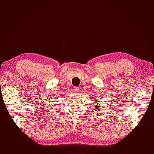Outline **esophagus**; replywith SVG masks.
<instances>
[{"label":"esophagus","mask_w":154,"mask_h":154,"mask_svg":"<svg viewBox=\"0 0 154 154\" xmlns=\"http://www.w3.org/2000/svg\"><path fill=\"white\" fill-rule=\"evenodd\" d=\"M79 88L78 87H76V88H75V92H78L79 91Z\"/></svg>","instance_id":"1"}]
</instances>
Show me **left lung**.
Instances as JSON below:
<instances>
[{"mask_svg":"<svg viewBox=\"0 0 154 154\" xmlns=\"http://www.w3.org/2000/svg\"><path fill=\"white\" fill-rule=\"evenodd\" d=\"M98 102H99V101H98ZM95 110H96V111H97V110H98V111H100V110L101 109H100V104H98V105H96V106H95Z\"/></svg>","mask_w":154,"mask_h":154,"instance_id":"obj_1","label":"left lung"}]
</instances>
